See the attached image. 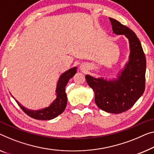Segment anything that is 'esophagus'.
<instances>
[{"instance_id": "obj_1", "label": "esophagus", "mask_w": 154, "mask_h": 154, "mask_svg": "<svg viewBox=\"0 0 154 154\" xmlns=\"http://www.w3.org/2000/svg\"><path fill=\"white\" fill-rule=\"evenodd\" d=\"M81 67H82V66H81Z\"/></svg>"}]
</instances>
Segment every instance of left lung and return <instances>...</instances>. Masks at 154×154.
<instances>
[{"label": "left lung", "mask_w": 154, "mask_h": 154, "mask_svg": "<svg viewBox=\"0 0 154 154\" xmlns=\"http://www.w3.org/2000/svg\"><path fill=\"white\" fill-rule=\"evenodd\" d=\"M116 34H124L130 45L129 60L118 79L106 80L86 75V82L95 92V102L103 111L122 113L134 106L145 88L146 59L140 41L134 32L110 18Z\"/></svg>", "instance_id": "8db88e82"}]
</instances>
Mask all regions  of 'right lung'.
<instances>
[{
  "label": "right lung",
  "instance_id": "obj_1",
  "mask_svg": "<svg viewBox=\"0 0 154 154\" xmlns=\"http://www.w3.org/2000/svg\"><path fill=\"white\" fill-rule=\"evenodd\" d=\"M76 72L77 67H74L63 72L61 75L57 85V98L48 107L41 110H38V111H32V110L27 109L23 106L18 101L15 100L16 102H17L20 109L31 118L41 120H49L54 119L59 115L62 113L66 109V104H67V95H66L65 89L66 86L69 79L74 76Z\"/></svg>",
  "mask_w": 154,
  "mask_h": 154
}]
</instances>
